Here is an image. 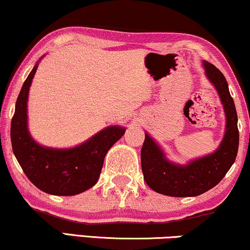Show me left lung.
<instances>
[{"instance_id":"left-lung-1","label":"left lung","mask_w":250,"mask_h":250,"mask_svg":"<svg viewBox=\"0 0 250 250\" xmlns=\"http://www.w3.org/2000/svg\"><path fill=\"white\" fill-rule=\"evenodd\" d=\"M205 74L217 88L226 114V131L218 150L188 165H174L166 159L162 148L145 134L141 164L145 182L159 194L173 197H191L210 190L222 181L235 162L239 148L238 114L229 85L222 71L204 62Z\"/></svg>"}]
</instances>
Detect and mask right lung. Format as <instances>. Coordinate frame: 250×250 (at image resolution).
Segmentation results:
<instances>
[{"instance_id": "add662e5", "label": "right lung", "mask_w": 250, "mask_h": 250, "mask_svg": "<svg viewBox=\"0 0 250 250\" xmlns=\"http://www.w3.org/2000/svg\"><path fill=\"white\" fill-rule=\"evenodd\" d=\"M38 64L25 80L11 120L12 151L27 179L40 190L52 195L72 196L96 185L107 151L125 134L121 127L104 129L80 146L65 150L43 147L27 131L26 104Z\"/></svg>"}]
</instances>
